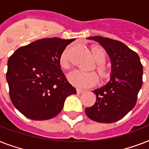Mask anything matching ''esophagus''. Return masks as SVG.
Listing matches in <instances>:
<instances>
[{
    "mask_svg": "<svg viewBox=\"0 0 149 149\" xmlns=\"http://www.w3.org/2000/svg\"><path fill=\"white\" fill-rule=\"evenodd\" d=\"M77 92L78 94H80V93H84V90H81V89H77Z\"/></svg>",
    "mask_w": 149,
    "mask_h": 149,
    "instance_id": "obj_1",
    "label": "esophagus"
}]
</instances>
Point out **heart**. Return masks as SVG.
<instances>
[{
    "instance_id": "1",
    "label": "heart",
    "mask_w": 149,
    "mask_h": 149,
    "mask_svg": "<svg viewBox=\"0 0 149 149\" xmlns=\"http://www.w3.org/2000/svg\"><path fill=\"white\" fill-rule=\"evenodd\" d=\"M92 55L95 61L97 63V70L100 76L102 78H105L108 75V70L104 65L106 62V52L101 47L94 46L91 49ZM59 63L61 66L64 69H69L70 67V48H66L62 52L59 58ZM69 80L71 84L77 88H88L94 86L98 82V76L95 72H84L81 70H75L70 72L68 76Z\"/></svg>"
}]
</instances>
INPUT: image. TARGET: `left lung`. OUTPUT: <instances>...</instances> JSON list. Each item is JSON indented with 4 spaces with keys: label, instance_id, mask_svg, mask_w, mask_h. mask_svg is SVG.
Returning a JSON list of instances; mask_svg holds the SVG:
<instances>
[{
    "label": "left lung",
    "instance_id": "1",
    "mask_svg": "<svg viewBox=\"0 0 149 149\" xmlns=\"http://www.w3.org/2000/svg\"><path fill=\"white\" fill-rule=\"evenodd\" d=\"M103 46L111 63V80L93 91L95 104L85 109L91 120L113 123L124 118L134 108L141 86L143 66L139 55L119 41L101 36L89 37Z\"/></svg>",
    "mask_w": 149,
    "mask_h": 149
}]
</instances>
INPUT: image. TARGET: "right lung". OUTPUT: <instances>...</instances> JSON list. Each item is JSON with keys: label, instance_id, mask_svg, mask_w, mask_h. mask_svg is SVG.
I'll return each instance as SVG.
<instances>
[{"label": "right lung", "instance_id": "1", "mask_svg": "<svg viewBox=\"0 0 149 149\" xmlns=\"http://www.w3.org/2000/svg\"><path fill=\"white\" fill-rule=\"evenodd\" d=\"M74 38H42L19 48L8 61L7 81L13 105L26 118L51 119L77 91L61 70L59 58Z\"/></svg>", "mask_w": 149, "mask_h": 149}]
</instances>
